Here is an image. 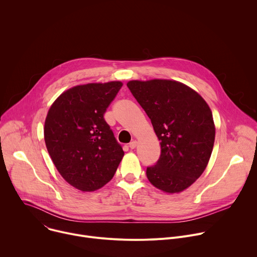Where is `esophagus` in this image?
<instances>
[{
	"mask_svg": "<svg viewBox=\"0 0 257 257\" xmlns=\"http://www.w3.org/2000/svg\"><path fill=\"white\" fill-rule=\"evenodd\" d=\"M136 145H137V141H136V140H133V141H131V142L129 143V148H130L131 150H134V149L136 148Z\"/></svg>",
	"mask_w": 257,
	"mask_h": 257,
	"instance_id": "1",
	"label": "esophagus"
}]
</instances>
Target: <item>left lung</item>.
<instances>
[{
  "label": "left lung",
  "instance_id": "1",
  "mask_svg": "<svg viewBox=\"0 0 257 257\" xmlns=\"http://www.w3.org/2000/svg\"><path fill=\"white\" fill-rule=\"evenodd\" d=\"M161 141L159 161L146 169L152 184L168 193L188 188L205 170L214 143L212 114L187 85L154 79L127 83Z\"/></svg>",
  "mask_w": 257,
  "mask_h": 257
}]
</instances>
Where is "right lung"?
Here are the masks:
<instances>
[{"instance_id":"obj_1","label":"right lung","mask_w":257,"mask_h":257,"mask_svg":"<svg viewBox=\"0 0 257 257\" xmlns=\"http://www.w3.org/2000/svg\"><path fill=\"white\" fill-rule=\"evenodd\" d=\"M123 83L72 87L52 104L45 141L54 165L70 185L94 191L114 177L124 152L103 118Z\"/></svg>"}]
</instances>
